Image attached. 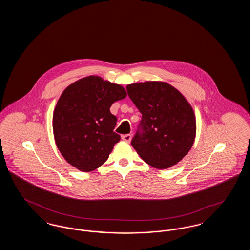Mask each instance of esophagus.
Here are the masks:
<instances>
[{"instance_id":"esophagus-1","label":"esophagus","mask_w":250,"mask_h":250,"mask_svg":"<svg viewBox=\"0 0 250 250\" xmlns=\"http://www.w3.org/2000/svg\"><path fill=\"white\" fill-rule=\"evenodd\" d=\"M131 139H132V135H130V134H126V135L122 136V140L125 143H130Z\"/></svg>"}]
</instances>
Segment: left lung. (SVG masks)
<instances>
[{
	"instance_id": "left-lung-1",
	"label": "left lung",
	"mask_w": 250,
	"mask_h": 250,
	"mask_svg": "<svg viewBox=\"0 0 250 250\" xmlns=\"http://www.w3.org/2000/svg\"><path fill=\"white\" fill-rule=\"evenodd\" d=\"M126 90L143 114L131 145L155 168L176 165L195 141L196 118L190 104L177 89L162 82L129 84Z\"/></svg>"
}]
</instances>
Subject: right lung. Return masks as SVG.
<instances>
[{
    "label": "right lung",
    "instance_id": "right-lung-1",
    "mask_svg": "<svg viewBox=\"0 0 250 250\" xmlns=\"http://www.w3.org/2000/svg\"><path fill=\"white\" fill-rule=\"evenodd\" d=\"M125 96L124 87L97 76L81 79L62 92L52 127L60 153L70 165L88 172L106 162L121 139L109 107Z\"/></svg>",
    "mask_w": 250,
    "mask_h": 250
}]
</instances>
